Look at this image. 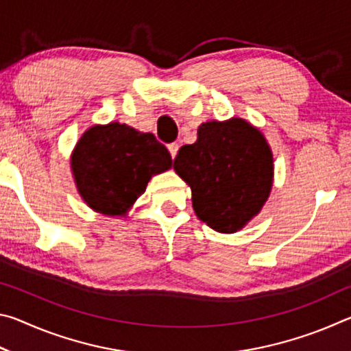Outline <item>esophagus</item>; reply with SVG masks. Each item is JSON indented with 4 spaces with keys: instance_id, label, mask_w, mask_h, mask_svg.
<instances>
[{
    "instance_id": "34e87169",
    "label": "esophagus",
    "mask_w": 351,
    "mask_h": 351,
    "mask_svg": "<svg viewBox=\"0 0 351 351\" xmlns=\"http://www.w3.org/2000/svg\"><path fill=\"white\" fill-rule=\"evenodd\" d=\"M167 148H169V152H170V156L175 158L176 153H178V148H180V145L175 144V142H173V144H169Z\"/></svg>"
}]
</instances>
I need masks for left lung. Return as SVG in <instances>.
Wrapping results in <instances>:
<instances>
[{
    "label": "left lung",
    "mask_w": 351,
    "mask_h": 351,
    "mask_svg": "<svg viewBox=\"0 0 351 351\" xmlns=\"http://www.w3.org/2000/svg\"><path fill=\"white\" fill-rule=\"evenodd\" d=\"M274 159L265 136L234 117L201 123L195 144L182 145L173 169L192 189L193 210L217 232L245 228L269 197Z\"/></svg>",
    "instance_id": "obj_1"
}]
</instances>
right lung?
I'll list each match as a JSON object with an SVG mask.
<instances>
[{"instance_id":"obj_1","label":"right lung","mask_w":351,"mask_h":351,"mask_svg":"<svg viewBox=\"0 0 351 351\" xmlns=\"http://www.w3.org/2000/svg\"><path fill=\"white\" fill-rule=\"evenodd\" d=\"M170 167V153L154 134L119 122L86 130L71 156L80 197L110 217L125 215L152 176Z\"/></svg>"}]
</instances>
